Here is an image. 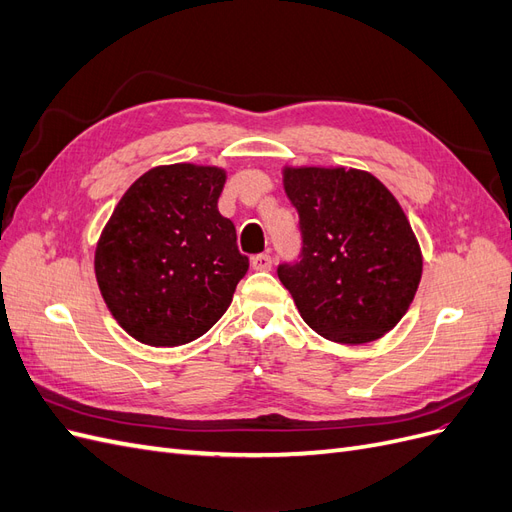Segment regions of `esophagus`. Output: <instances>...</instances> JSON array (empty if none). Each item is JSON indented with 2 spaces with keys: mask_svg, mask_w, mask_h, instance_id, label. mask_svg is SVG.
<instances>
[{
  "mask_svg": "<svg viewBox=\"0 0 512 512\" xmlns=\"http://www.w3.org/2000/svg\"><path fill=\"white\" fill-rule=\"evenodd\" d=\"M273 258L269 254H258L252 258V269L254 271H271Z\"/></svg>",
  "mask_w": 512,
  "mask_h": 512,
  "instance_id": "obj_1",
  "label": "esophagus"
}]
</instances>
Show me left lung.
<instances>
[{
  "mask_svg": "<svg viewBox=\"0 0 512 512\" xmlns=\"http://www.w3.org/2000/svg\"><path fill=\"white\" fill-rule=\"evenodd\" d=\"M299 211L303 252L277 275L301 318L335 344L376 342L404 318L423 275V254L404 209L367 170L284 166Z\"/></svg>",
  "mask_w": 512,
  "mask_h": 512,
  "instance_id": "1",
  "label": "left lung"
}]
</instances>
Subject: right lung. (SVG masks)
I'll use <instances>...</instances> for the list:
<instances>
[{
  "label": "right lung",
  "mask_w": 512,
  "mask_h": 512,
  "mask_svg": "<svg viewBox=\"0 0 512 512\" xmlns=\"http://www.w3.org/2000/svg\"><path fill=\"white\" fill-rule=\"evenodd\" d=\"M226 170L164 164L121 196L96 245L102 299L136 342L173 348L205 335L228 309L250 260L218 211Z\"/></svg>",
  "instance_id": "obj_1"
}]
</instances>
